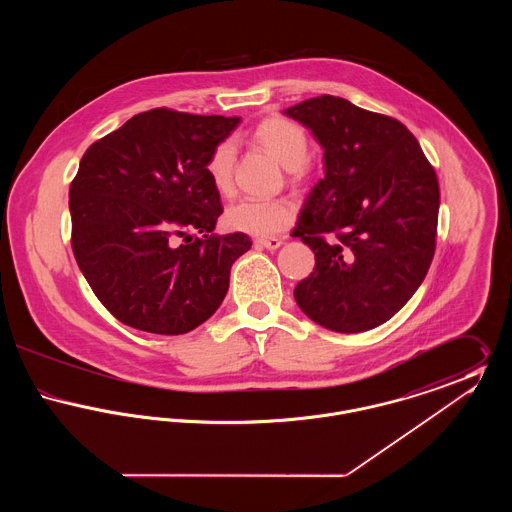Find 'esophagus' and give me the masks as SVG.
Instances as JSON below:
<instances>
[{
    "label": "esophagus",
    "instance_id": "1",
    "mask_svg": "<svg viewBox=\"0 0 512 512\" xmlns=\"http://www.w3.org/2000/svg\"><path fill=\"white\" fill-rule=\"evenodd\" d=\"M255 244L259 245V247H265V249H278L280 245L284 244L280 238H259V240H255Z\"/></svg>",
    "mask_w": 512,
    "mask_h": 512
}]
</instances>
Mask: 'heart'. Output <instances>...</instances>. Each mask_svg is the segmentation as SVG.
I'll list each match as a JSON object with an SVG mask.
<instances>
[{
  "label": "heart",
  "instance_id": "obj_1",
  "mask_svg": "<svg viewBox=\"0 0 512 512\" xmlns=\"http://www.w3.org/2000/svg\"><path fill=\"white\" fill-rule=\"evenodd\" d=\"M253 140L270 151L286 169H299L309 155V138L301 126L288 119H267L253 130ZM236 161V144L222 140L211 151L205 172L219 192L232 186V171ZM295 217V205L290 199H255L244 197L234 201L226 213L224 224L230 230L251 236H274L286 230Z\"/></svg>",
  "mask_w": 512,
  "mask_h": 512
}]
</instances>
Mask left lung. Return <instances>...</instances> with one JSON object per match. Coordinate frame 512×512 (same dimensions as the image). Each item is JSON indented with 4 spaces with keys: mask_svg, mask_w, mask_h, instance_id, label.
<instances>
[{
    "mask_svg": "<svg viewBox=\"0 0 512 512\" xmlns=\"http://www.w3.org/2000/svg\"><path fill=\"white\" fill-rule=\"evenodd\" d=\"M284 115L324 149V178L293 228L313 249L315 268L293 297L328 330H372L413 297L430 268L438 176L405 124L347 99H305Z\"/></svg>",
    "mask_w": 512,
    "mask_h": 512,
    "instance_id": "left-lung-1",
    "label": "left lung"
}]
</instances>
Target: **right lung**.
<instances>
[{"instance_id": "right-lung-1", "label": "right lung", "mask_w": 512, "mask_h": 512, "mask_svg": "<svg viewBox=\"0 0 512 512\" xmlns=\"http://www.w3.org/2000/svg\"><path fill=\"white\" fill-rule=\"evenodd\" d=\"M240 121L151 109L86 149L69 192L74 257L122 324L178 336L219 309L251 240L213 234L222 205L205 165Z\"/></svg>"}]
</instances>
